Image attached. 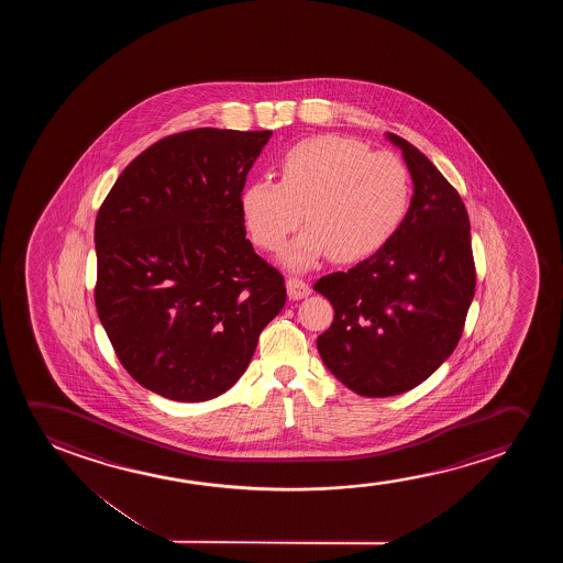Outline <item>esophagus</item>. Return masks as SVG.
<instances>
[{
  "instance_id": "34e87169",
  "label": "esophagus",
  "mask_w": 563,
  "mask_h": 563,
  "mask_svg": "<svg viewBox=\"0 0 563 563\" xmlns=\"http://www.w3.org/2000/svg\"><path fill=\"white\" fill-rule=\"evenodd\" d=\"M286 290H288V298L290 300H301L311 292L308 283L300 277H290L286 280Z\"/></svg>"
}]
</instances>
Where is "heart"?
I'll use <instances>...</instances> for the list:
<instances>
[{
  "mask_svg": "<svg viewBox=\"0 0 563 563\" xmlns=\"http://www.w3.org/2000/svg\"><path fill=\"white\" fill-rule=\"evenodd\" d=\"M278 183L257 178L240 194L250 239L280 252L306 213L308 231L286 252V265L306 269L324 255L352 263L377 254L400 229L411 201L406 163L371 152L360 140L319 134L300 140L277 163Z\"/></svg>",
  "mask_w": 563,
  "mask_h": 563,
  "instance_id": "obj_1",
  "label": "heart"
}]
</instances>
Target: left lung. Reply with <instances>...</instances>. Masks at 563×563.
<instances>
[{"instance_id": "obj_1", "label": "left lung", "mask_w": 563, "mask_h": 563, "mask_svg": "<svg viewBox=\"0 0 563 563\" xmlns=\"http://www.w3.org/2000/svg\"><path fill=\"white\" fill-rule=\"evenodd\" d=\"M386 136L413 178L408 216L377 254L313 286L334 308L317 339L321 360L342 385L369 398L408 393L446 362L477 285L462 196L408 140Z\"/></svg>"}]
</instances>
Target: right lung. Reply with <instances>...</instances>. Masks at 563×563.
I'll use <instances>...</instances> for the list:
<instances>
[{
  "mask_svg": "<svg viewBox=\"0 0 563 563\" xmlns=\"http://www.w3.org/2000/svg\"><path fill=\"white\" fill-rule=\"evenodd\" d=\"M271 131L155 142L101 203L93 300L119 362L163 398L227 393L285 308V278L246 239L240 194Z\"/></svg>",
  "mask_w": 563,
  "mask_h": 563,
  "instance_id": "obj_1",
  "label": "right lung"
}]
</instances>
